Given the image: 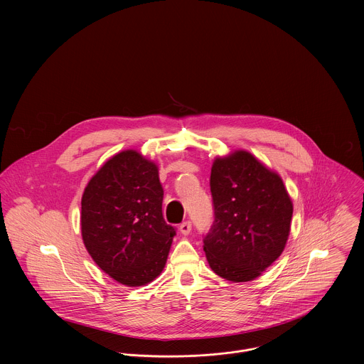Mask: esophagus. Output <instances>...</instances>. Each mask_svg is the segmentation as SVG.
I'll use <instances>...</instances> for the list:
<instances>
[{"label": "esophagus", "mask_w": 364, "mask_h": 364, "mask_svg": "<svg viewBox=\"0 0 364 364\" xmlns=\"http://www.w3.org/2000/svg\"><path fill=\"white\" fill-rule=\"evenodd\" d=\"M179 231L182 232V234H189L191 231H192V223L189 221V220H186V221H183L181 225H179Z\"/></svg>", "instance_id": "esophagus-1"}]
</instances>
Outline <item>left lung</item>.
Returning a JSON list of instances; mask_svg holds the SVG:
<instances>
[{"instance_id":"left-lung-1","label":"left lung","mask_w":364,"mask_h":364,"mask_svg":"<svg viewBox=\"0 0 364 364\" xmlns=\"http://www.w3.org/2000/svg\"><path fill=\"white\" fill-rule=\"evenodd\" d=\"M213 223L203 237L208 264L231 282L258 277L280 257L293 203L280 176L247 151L217 158L211 168Z\"/></svg>"}]
</instances>
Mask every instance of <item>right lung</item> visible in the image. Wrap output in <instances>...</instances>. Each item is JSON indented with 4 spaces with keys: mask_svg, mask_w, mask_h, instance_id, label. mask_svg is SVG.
Here are the masks:
<instances>
[{
    "mask_svg": "<svg viewBox=\"0 0 364 364\" xmlns=\"http://www.w3.org/2000/svg\"><path fill=\"white\" fill-rule=\"evenodd\" d=\"M162 199L156 165L133 150L112 156L85 188V248L122 284L150 283L165 266L176 228L164 220Z\"/></svg>",
    "mask_w": 364,
    "mask_h": 364,
    "instance_id": "obj_1",
    "label": "right lung"
}]
</instances>
